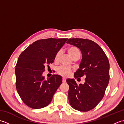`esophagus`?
<instances>
[{
    "label": "esophagus",
    "mask_w": 124,
    "mask_h": 124,
    "mask_svg": "<svg viewBox=\"0 0 124 124\" xmlns=\"http://www.w3.org/2000/svg\"><path fill=\"white\" fill-rule=\"evenodd\" d=\"M62 82L64 83L66 82V79H65V78H62Z\"/></svg>",
    "instance_id": "obj_1"
}]
</instances>
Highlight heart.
<instances>
[{
  "mask_svg": "<svg viewBox=\"0 0 124 124\" xmlns=\"http://www.w3.org/2000/svg\"><path fill=\"white\" fill-rule=\"evenodd\" d=\"M67 52L70 56L73 59L76 57H79L80 55V52L79 49L75 46H70L67 48ZM60 56V52H58L55 54L54 57L55 62L58 61ZM72 72V70L69 68L65 67H60L57 70V72L58 74L64 77H68Z\"/></svg>",
  "mask_w": 124,
  "mask_h": 124,
  "instance_id": "obj_1",
  "label": "heart"
}]
</instances>
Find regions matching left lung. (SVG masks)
I'll use <instances>...</instances> for the list:
<instances>
[{"label":"left lung","instance_id":"obj_1","mask_svg":"<svg viewBox=\"0 0 124 124\" xmlns=\"http://www.w3.org/2000/svg\"><path fill=\"white\" fill-rule=\"evenodd\" d=\"M67 43L80 49V68L75 73V79L85 77L84 84L77 85L73 79H67L69 86V101L73 108L86 112L94 109L103 97L109 84V62L98 44L87 39L70 38Z\"/></svg>","mask_w":124,"mask_h":124}]
</instances>
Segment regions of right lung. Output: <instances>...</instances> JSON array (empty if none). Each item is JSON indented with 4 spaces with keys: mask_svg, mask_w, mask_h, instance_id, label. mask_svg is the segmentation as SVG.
<instances>
[{
    "mask_svg": "<svg viewBox=\"0 0 124 124\" xmlns=\"http://www.w3.org/2000/svg\"><path fill=\"white\" fill-rule=\"evenodd\" d=\"M67 38H48L34 42L23 51L15 66L16 88L22 101L31 108L38 109L51 103L62 82V77L53 75L45 79L46 65L54 61L58 51Z\"/></svg>",
    "mask_w": 124,
    "mask_h": 124,
    "instance_id": "right-lung-1",
    "label": "right lung"
}]
</instances>
